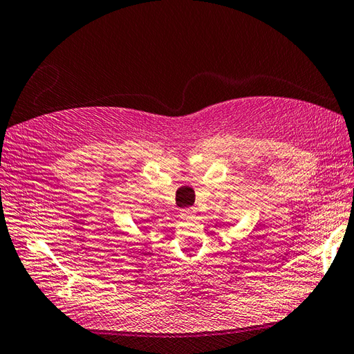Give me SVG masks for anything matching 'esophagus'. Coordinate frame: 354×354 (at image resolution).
<instances>
[{
	"label": "esophagus",
	"instance_id": "obj_1",
	"mask_svg": "<svg viewBox=\"0 0 354 354\" xmlns=\"http://www.w3.org/2000/svg\"><path fill=\"white\" fill-rule=\"evenodd\" d=\"M194 216H196V211L193 208L180 209V217H183V218H193Z\"/></svg>",
	"mask_w": 354,
	"mask_h": 354
}]
</instances>
